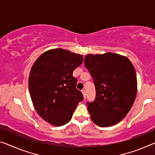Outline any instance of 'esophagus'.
Listing matches in <instances>:
<instances>
[{
    "instance_id": "obj_1",
    "label": "esophagus",
    "mask_w": 155,
    "mask_h": 155,
    "mask_svg": "<svg viewBox=\"0 0 155 155\" xmlns=\"http://www.w3.org/2000/svg\"><path fill=\"white\" fill-rule=\"evenodd\" d=\"M82 93H83V97H84L85 99V97H86V90H82Z\"/></svg>"
}]
</instances>
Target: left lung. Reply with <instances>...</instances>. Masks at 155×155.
Returning <instances> with one entry per match:
<instances>
[{
    "label": "left lung",
    "instance_id": "left-lung-1",
    "mask_svg": "<svg viewBox=\"0 0 155 155\" xmlns=\"http://www.w3.org/2000/svg\"><path fill=\"white\" fill-rule=\"evenodd\" d=\"M85 66L94 81L96 98L87 102L93 122L101 127L112 126L126 116L137 95V74L126 56L115 53L87 54Z\"/></svg>",
    "mask_w": 155,
    "mask_h": 155
}]
</instances>
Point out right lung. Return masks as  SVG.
<instances>
[{
    "instance_id": "right-lung-1",
    "label": "right lung",
    "mask_w": 155,
    "mask_h": 155,
    "mask_svg": "<svg viewBox=\"0 0 155 155\" xmlns=\"http://www.w3.org/2000/svg\"><path fill=\"white\" fill-rule=\"evenodd\" d=\"M83 55L61 48L43 53L34 63L29 77L33 105L45 121L61 126L72 119L78 103L83 100L76 87L73 71L83 63Z\"/></svg>"
}]
</instances>
